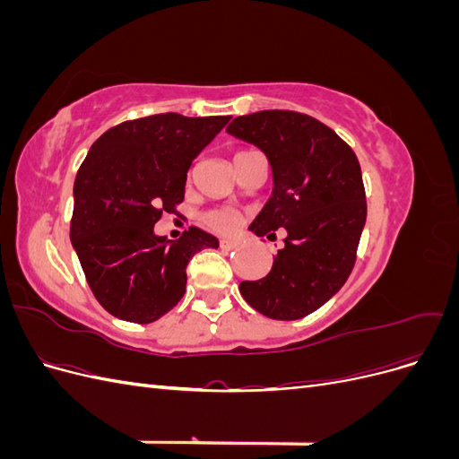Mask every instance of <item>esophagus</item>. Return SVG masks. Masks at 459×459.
<instances>
[{
  "mask_svg": "<svg viewBox=\"0 0 459 459\" xmlns=\"http://www.w3.org/2000/svg\"><path fill=\"white\" fill-rule=\"evenodd\" d=\"M220 247L224 248V251H231V248L238 247V241H235V239H220Z\"/></svg>",
  "mask_w": 459,
  "mask_h": 459,
  "instance_id": "esophagus-1",
  "label": "esophagus"
}]
</instances>
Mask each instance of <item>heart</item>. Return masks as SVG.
<instances>
[{"mask_svg": "<svg viewBox=\"0 0 459 459\" xmlns=\"http://www.w3.org/2000/svg\"><path fill=\"white\" fill-rule=\"evenodd\" d=\"M206 221L220 231H230L238 226V214L231 211H214L206 216Z\"/></svg>", "mask_w": 459, "mask_h": 459, "instance_id": "obj_1", "label": "heart"}]
</instances>
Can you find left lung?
Returning a JSON list of instances; mask_svg holds the SVG:
<instances>
[{"instance_id":"left-lung-1","label":"left lung","mask_w":459,"mask_h":459,"mask_svg":"<svg viewBox=\"0 0 459 459\" xmlns=\"http://www.w3.org/2000/svg\"><path fill=\"white\" fill-rule=\"evenodd\" d=\"M230 135L266 155L273 189L248 230L258 238L287 231L272 270L239 290L272 319H300L349 280L366 226V193L354 151L325 124L293 110L233 118Z\"/></svg>"}]
</instances>
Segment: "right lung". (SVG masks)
Listing matches in <instances>:
<instances>
[{"instance_id": "obj_1", "label": "right lung", "mask_w": 459, "mask_h": 459, "mask_svg": "<svg viewBox=\"0 0 459 459\" xmlns=\"http://www.w3.org/2000/svg\"><path fill=\"white\" fill-rule=\"evenodd\" d=\"M230 117L176 113L122 122L97 140L74 179L71 241L101 307L124 322L151 324L186 293V266L218 239L199 228L169 241L162 212L184 201L191 162Z\"/></svg>"}]
</instances>
